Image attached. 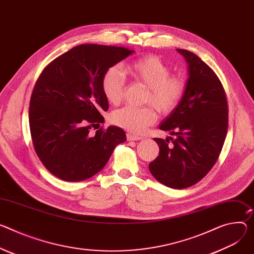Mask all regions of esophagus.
Instances as JSON below:
<instances>
[{"instance_id":"obj_1","label":"esophagus","mask_w":254,"mask_h":254,"mask_svg":"<svg viewBox=\"0 0 254 254\" xmlns=\"http://www.w3.org/2000/svg\"><path fill=\"white\" fill-rule=\"evenodd\" d=\"M127 141H140L143 139V137L141 135H134L131 133H127Z\"/></svg>"}]
</instances>
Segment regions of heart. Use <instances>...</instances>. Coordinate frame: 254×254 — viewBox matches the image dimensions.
<instances>
[{"mask_svg": "<svg viewBox=\"0 0 254 254\" xmlns=\"http://www.w3.org/2000/svg\"><path fill=\"white\" fill-rule=\"evenodd\" d=\"M126 72L135 82L148 88L145 101L151 103L160 113L168 114L179 104L186 82L179 76H170V67L157 56H147L132 62ZM126 79L119 66H111L102 77L101 87L107 101L118 104L124 95ZM112 124L132 132H142L157 121V113L152 107L127 105L111 113Z\"/></svg>", "mask_w": 254, "mask_h": 254, "instance_id": "heart-1", "label": "heart"}]
</instances>
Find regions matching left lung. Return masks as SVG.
I'll return each instance as SVG.
<instances>
[{
  "label": "left lung",
  "mask_w": 254,
  "mask_h": 254,
  "mask_svg": "<svg viewBox=\"0 0 254 254\" xmlns=\"http://www.w3.org/2000/svg\"><path fill=\"white\" fill-rule=\"evenodd\" d=\"M188 64L186 91L159 128L175 135L155 137L159 156L149 164L164 186L181 190L202 179L217 162L228 128V104L223 86L212 68L196 55L176 50ZM173 141L168 146L169 139Z\"/></svg>",
  "instance_id": "1"
}]
</instances>
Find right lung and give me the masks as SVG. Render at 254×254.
Returning a JSON list of instances; mask_svg holds the SVG:
<instances>
[{"instance_id": "1", "label": "right lung", "mask_w": 254, "mask_h": 254, "mask_svg": "<svg viewBox=\"0 0 254 254\" xmlns=\"http://www.w3.org/2000/svg\"><path fill=\"white\" fill-rule=\"evenodd\" d=\"M134 51L100 44H81L44 68L32 92L29 126L35 152L52 174L65 181H81L101 171L126 132L104 123L108 110L101 82L109 67Z\"/></svg>"}]
</instances>
